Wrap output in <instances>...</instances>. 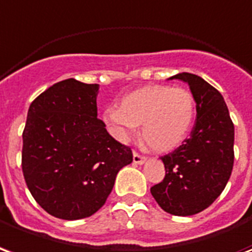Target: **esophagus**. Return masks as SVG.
I'll list each match as a JSON object with an SVG mask.
<instances>
[{
    "instance_id": "obj_1",
    "label": "esophagus",
    "mask_w": 252,
    "mask_h": 252,
    "mask_svg": "<svg viewBox=\"0 0 252 252\" xmlns=\"http://www.w3.org/2000/svg\"><path fill=\"white\" fill-rule=\"evenodd\" d=\"M146 161V157H144V156H141L139 153H137V152H134L133 153V162L135 165H142Z\"/></svg>"
}]
</instances>
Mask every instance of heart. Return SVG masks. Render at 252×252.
I'll return each mask as SVG.
<instances>
[{"instance_id":"heart-1","label":"heart","mask_w":252,"mask_h":252,"mask_svg":"<svg viewBox=\"0 0 252 252\" xmlns=\"http://www.w3.org/2000/svg\"><path fill=\"white\" fill-rule=\"evenodd\" d=\"M194 98L184 87L152 84L121 98L119 108H107L104 124L115 138L126 142L141 125L142 138L156 152L177 148L190 131Z\"/></svg>"}]
</instances>
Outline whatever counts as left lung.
<instances>
[{
    "mask_svg": "<svg viewBox=\"0 0 252 252\" xmlns=\"http://www.w3.org/2000/svg\"><path fill=\"white\" fill-rule=\"evenodd\" d=\"M170 79L188 83L196 102L190 137L162 156L165 177L150 192L165 212L190 216L208 208L228 183L234 166V124L221 94L193 73Z\"/></svg>",
    "mask_w": 252,
    "mask_h": 252,
    "instance_id": "left-lung-1",
    "label": "left lung"
}]
</instances>
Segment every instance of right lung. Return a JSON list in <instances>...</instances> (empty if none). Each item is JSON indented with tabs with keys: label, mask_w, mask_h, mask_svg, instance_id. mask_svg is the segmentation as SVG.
<instances>
[{
	"label": "right lung",
	"mask_w": 252,
	"mask_h": 252,
	"mask_svg": "<svg viewBox=\"0 0 252 252\" xmlns=\"http://www.w3.org/2000/svg\"><path fill=\"white\" fill-rule=\"evenodd\" d=\"M99 84L55 83L33 100L23 131V173L37 204L55 218L84 219L103 207L133 153L98 118Z\"/></svg>",
	"instance_id": "add662e5"
}]
</instances>
